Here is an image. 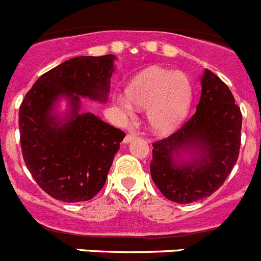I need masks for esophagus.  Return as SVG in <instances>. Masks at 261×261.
<instances>
[{"label": "esophagus", "mask_w": 261, "mask_h": 261, "mask_svg": "<svg viewBox=\"0 0 261 261\" xmlns=\"http://www.w3.org/2000/svg\"><path fill=\"white\" fill-rule=\"evenodd\" d=\"M136 137H137V136H136L135 133H128V135L125 136V138H124V142H126V144H128V142H130L132 140H135Z\"/></svg>", "instance_id": "obj_1"}]
</instances>
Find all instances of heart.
Instances as JSON below:
<instances>
[{"label": "heart", "instance_id": "1", "mask_svg": "<svg viewBox=\"0 0 261 261\" xmlns=\"http://www.w3.org/2000/svg\"><path fill=\"white\" fill-rule=\"evenodd\" d=\"M191 98V84L183 73L150 68L133 78L128 95L119 94L115 102L125 115L132 114L133 105L145 108L150 125L158 132L167 133L181 123Z\"/></svg>", "mask_w": 261, "mask_h": 261}]
</instances>
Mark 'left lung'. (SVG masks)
<instances>
[{"mask_svg": "<svg viewBox=\"0 0 261 261\" xmlns=\"http://www.w3.org/2000/svg\"><path fill=\"white\" fill-rule=\"evenodd\" d=\"M201 96L192 116L167 137L153 142L151 179L166 199L190 204L211 196L229 176L241 149L242 112L227 85L209 69L201 77ZM184 147L200 150L195 164L172 159Z\"/></svg>", "mask_w": 261, "mask_h": 261, "instance_id": "obj_1", "label": "left lung"}]
</instances>
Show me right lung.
I'll use <instances>...</instances> for the list:
<instances>
[{
	"instance_id": "right-lung-1",
	"label": "right lung",
	"mask_w": 261,
	"mask_h": 261,
	"mask_svg": "<svg viewBox=\"0 0 261 261\" xmlns=\"http://www.w3.org/2000/svg\"><path fill=\"white\" fill-rule=\"evenodd\" d=\"M114 55L80 56L38 78L19 107L22 155L38 186L56 200H91L103 188L125 133L93 114H78L81 96L106 100ZM71 99L62 126L50 110L59 96Z\"/></svg>"
}]
</instances>
